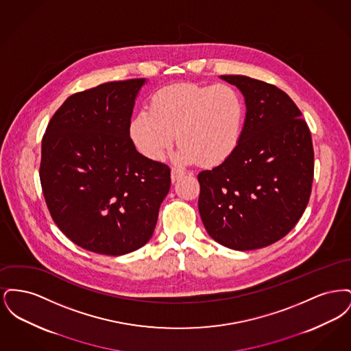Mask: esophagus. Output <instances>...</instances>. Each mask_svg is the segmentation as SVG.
Wrapping results in <instances>:
<instances>
[{
    "label": "esophagus",
    "mask_w": 351,
    "mask_h": 351,
    "mask_svg": "<svg viewBox=\"0 0 351 351\" xmlns=\"http://www.w3.org/2000/svg\"><path fill=\"white\" fill-rule=\"evenodd\" d=\"M185 173H186V171L183 169V168L172 167V169H171V179H172V182H176L178 179H180L182 176H184Z\"/></svg>",
    "instance_id": "34e87169"
}]
</instances>
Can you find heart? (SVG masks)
<instances>
[{"label": "heart", "instance_id": "heart-1", "mask_svg": "<svg viewBox=\"0 0 351 351\" xmlns=\"http://www.w3.org/2000/svg\"><path fill=\"white\" fill-rule=\"evenodd\" d=\"M150 112H139L130 125V135L141 154L162 159L178 133L180 162L217 166L239 143L246 108L232 85L180 83L158 90Z\"/></svg>", "mask_w": 351, "mask_h": 351}]
</instances>
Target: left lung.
<instances>
[{
	"instance_id": "8db88e82",
	"label": "left lung",
	"mask_w": 351,
	"mask_h": 351,
	"mask_svg": "<svg viewBox=\"0 0 351 351\" xmlns=\"http://www.w3.org/2000/svg\"><path fill=\"white\" fill-rule=\"evenodd\" d=\"M221 77L243 93L247 112L233 154L197 175L199 212L222 246L262 249L289 233L309 202L312 136L296 104L278 86L242 75Z\"/></svg>"
}]
</instances>
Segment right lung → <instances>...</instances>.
<instances>
[{
  "instance_id": "add662e5",
  "label": "right lung",
  "mask_w": 351,
  "mask_h": 351,
  "mask_svg": "<svg viewBox=\"0 0 351 351\" xmlns=\"http://www.w3.org/2000/svg\"><path fill=\"white\" fill-rule=\"evenodd\" d=\"M145 82H110L69 96L43 135L39 178L51 217L85 250L117 256L146 245L169 191V167L141 155L130 138Z\"/></svg>"
}]
</instances>
